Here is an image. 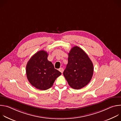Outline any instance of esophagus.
Wrapping results in <instances>:
<instances>
[{"label": "esophagus", "mask_w": 121, "mask_h": 121, "mask_svg": "<svg viewBox=\"0 0 121 121\" xmlns=\"http://www.w3.org/2000/svg\"><path fill=\"white\" fill-rule=\"evenodd\" d=\"M59 71L60 72H61L62 73H63V68L62 67L60 68L59 69Z\"/></svg>", "instance_id": "1"}]
</instances>
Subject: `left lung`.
Wrapping results in <instances>:
<instances>
[{"label": "left lung", "instance_id": "obj_1", "mask_svg": "<svg viewBox=\"0 0 121 121\" xmlns=\"http://www.w3.org/2000/svg\"><path fill=\"white\" fill-rule=\"evenodd\" d=\"M68 55V64L63 75L72 88L79 90L91 81L93 65L87 54L78 46L72 48Z\"/></svg>", "mask_w": 121, "mask_h": 121}]
</instances>
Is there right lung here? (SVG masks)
Instances as JSON below:
<instances>
[{"label": "right lung", "mask_w": 121, "mask_h": 121, "mask_svg": "<svg viewBox=\"0 0 121 121\" xmlns=\"http://www.w3.org/2000/svg\"><path fill=\"white\" fill-rule=\"evenodd\" d=\"M48 54L41 50L34 54L26 65V75L29 82L37 89L44 91L52 87L61 73L56 69L47 59Z\"/></svg>", "instance_id": "add662e5"}]
</instances>
